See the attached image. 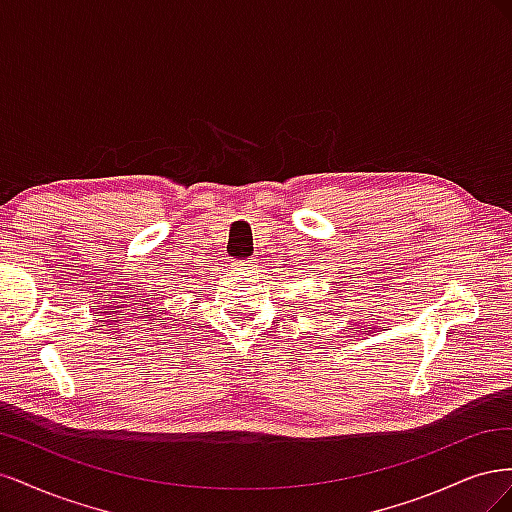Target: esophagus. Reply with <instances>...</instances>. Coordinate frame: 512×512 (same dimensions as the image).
<instances>
[{
  "instance_id": "1",
  "label": "esophagus",
  "mask_w": 512,
  "mask_h": 512,
  "mask_svg": "<svg viewBox=\"0 0 512 512\" xmlns=\"http://www.w3.org/2000/svg\"><path fill=\"white\" fill-rule=\"evenodd\" d=\"M232 267H235V271L243 273L247 269H252V260H237V262H232Z\"/></svg>"
}]
</instances>
